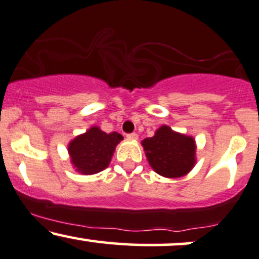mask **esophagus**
<instances>
[{
  "instance_id": "1",
  "label": "esophagus",
  "mask_w": 259,
  "mask_h": 259,
  "mask_svg": "<svg viewBox=\"0 0 259 259\" xmlns=\"http://www.w3.org/2000/svg\"><path fill=\"white\" fill-rule=\"evenodd\" d=\"M126 139H127V140H134V141H135V140H138V139H139V136H138V134H135V133H133V134H127V135H126Z\"/></svg>"
}]
</instances>
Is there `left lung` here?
Returning a JSON list of instances; mask_svg holds the SVG:
<instances>
[{"mask_svg": "<svg viewBox=\"0 0 259 259\" xmlns=\"http://www.w3.org/2000/svg\"><path fill=\"white\" fill-rule=\"evenodd\" d=\"M149 165L160 176L179 179L187 175L195 165V141L192 136L176 133L163 125L153 138L142 141Z\"/></svg>", "mask_w": 259, "mask_h": 259, "instance_id": "left-lung-1", "label": "left lung"}]
</instances>
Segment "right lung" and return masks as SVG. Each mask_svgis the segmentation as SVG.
<instances>
[{"label":"right lung","instance_id":"right-lung-1","mask_svg":"<svg viewBox=\"0 0 259 259\" xmlns=\"http://www.w3.org/2000/svg\"><path fill=\"white\" fill-rule=\"evenodd\" d=\"M123 140L118 133L106 134L99 126H92L68 143V154L76 171L94 175L110 164L116 146Z\"/></svg>","mask_w":259,"mask_h":259}]
</instances>
